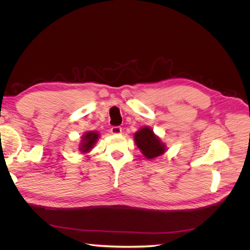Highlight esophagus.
<instances>
[{
  "label": "esophagus",
  "mask_w": 250,
  "mask_h": 250,
  "mask_svg": "<svg viewBox=\"0 0 250 250\" xmlns=\"http://www.w3.org/2000/svg\"><path fill=\"white\" fill-rule=\"evenodd\" d=\"M110 132L112 134H121L122 133V128H121L120 126H113V127H111Z\"/></svg>",
  "instance_id": "34e87169"
}]
</instances>
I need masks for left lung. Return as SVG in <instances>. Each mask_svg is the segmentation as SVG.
Returning <instances> with one entry per match:
<instances>
[{
    "instance_id": "left-lung-1",
    "label": "left lung",
    "mask_w": 250,
    "mask_h": 250,
    "mask_svg": "<svg viewBox=\"0 0 250 250\" xmlns=\"http://www.w3.org/2000/svg\"><path fill=\"white\" fill-rule=\"evenodd\" d=\"M134 142L138 148L141 150L142 154L147 160H153L158 156L163 155L167 147L166 144L153 132V129L149 126L142 127L140 130L134 133Z\"/></svg>"
}]
</instances>
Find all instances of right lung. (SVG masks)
I'll return each mask as SVG.
<instances>
[{
    "label": "right lung",
    "mask_w": 250,
    "mask_h": 250,
    "mask_svg": "<svg viewBox=\"0 0 250 250\" xmlns=\"http://www.w3.org/2000/svg\"><path fill=\"white\" fill-rule=\"evenodd\" d=\"M100 138V134L97 131H87L82 135L80 144H79V150L81 153H88L92 150L97 143L98 139Z\"/></svg>",
    "instance_id": "right-lung-1"
}]
</instances>
